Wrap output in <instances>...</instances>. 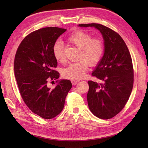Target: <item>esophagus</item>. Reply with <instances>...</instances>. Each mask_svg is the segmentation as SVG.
Instances as JSON below:
<instances>
[{
	"label": "esophagus",
	"instance_id": "esophagus-1",
	"mask_svg": "<svg viewBox=\"0 0 148 148\" xmlns=\"http://www.w3.org/2000/svg\"><path fill=\"white\" fill-rule=\"evenodd\" d=\"M71 83H72L73 85H75L79 82V80H78V79H71Z\"/></svg>",
	"mask_w": 148,
	"mask_h": 148
}]
</instances>
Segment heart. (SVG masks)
<instances>
[{
    "label": "heart",
    "instance_id": "1",
    "mask_svg": "<svg viewBox=\"0 0 148 148\" xmlns=\"http://www.w3.org/2000/svg\"><path fill=\"white\" fill-rule=\"evenodd\" d=\"M67 41L79 49L77 62L70 64L63 70L64 77L71 79H81L85 75L89 65L96 66L99 63L104 52V44L99 38H92V36L82 31L71 34ZM56 59L62 62L65 59L64 44L56 42L52 49Z\"/></svg>",
    "mask_w": 148,
    "mask_h": 148
}]
</instances>
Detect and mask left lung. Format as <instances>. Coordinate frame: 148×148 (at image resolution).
I'll return each instance as SVG.
<instances>
[{
	"instance_id": "1",
	"label": "left lung",
	"mask_w": 148,
	"mask_h": 148,
	"mask_svg": "<svg viewBox=\"0 0 148 148\" xmlns=\"http://www.w3.org/2000/svg\"><path fill=\"white\" fill-rule=\"evenodd\" d=\"M79 26L96 28L104 40V54L92 73L102 83L88 81L87 100L94 115L110 119L123 109L131 95L134 70L130 53L122 37L110 28L98 23Z\"/></svg>"
}]
</instances>
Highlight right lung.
Returning <instances> with one entry per match:
<instances>
[{
	"instance_id": "obj_1",
	"label": "right lung",
	"mask_w": 148,
	"mask_h": 148,
	"mask_svg": "<svg viewBox=\"0 0 148 148\" xmlns=\"http://www.w3.org/2000/svg\"><path fill=\"white\" fill-rule=\"evenodd\" d=\"M65 31L58 27L33 31L21 42L15 57V76L22 99L33 113L45 119L61 112L72 86L70 80L62 79L56 88L49 87V81L59 78V73L54 70L57 61L52 49Z\"/></svg>"
}]
</instances>
